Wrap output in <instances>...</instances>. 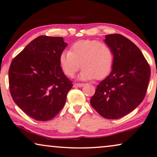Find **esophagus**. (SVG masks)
Returning a JSON list of instances; mask_svg holds the SVG:
<instances>
[{"instance_id": "obj_1", "label": "esophagus", "mask_w": 157, "mask_h": 157, "mask_svg": "<svg viewBox=\"0 0 157 157\" xmlns=\"http://www.w3.org/2000/svg\"><path fill=\"white\" fill-rule=\"evenodd\" d=\"M75 87H82L84 86V83H75Z\"/></svg>"}]
</instances>
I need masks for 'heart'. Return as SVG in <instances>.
<instances>
[{
  "instance_id": "b5f03b06",
  "label": "heart",
  "mask_w": 157,
  "mask_h": 157,
  "mask_svg": "<svg viewBox=\"0 0 157 157\" xmlns=\"http://www.w3.org/2000/svg\"><path fill=\"white\" fill-rule=\"evenodd\" d=\"M113 59V52L108 44L85 39L73 44L70 51L62 52L59 64L67 77L74 76L82 67L79 79L102 80L111 72Z\"/></svg>"
}]
</instances>
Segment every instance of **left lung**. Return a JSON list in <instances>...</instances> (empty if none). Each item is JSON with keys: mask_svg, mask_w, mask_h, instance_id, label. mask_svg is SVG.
<instances>
[{"mask_svg": "<svg viewBox=\"0 0 157 157\" xmlns=\"http://www.w3.org/2000/svg\"><path fill=\"white\" fill-rule=\"evenodd\" d=\"M114 59L112 71L96 87L90 105L103 118L118 119L133 111L147 93L151 70L136 45L119 33L105 36Z\"/></svg>", "mask_w": 157, "mask_h": 157, "instance_id": "8db88e82", "label": "left lung"}]
</instances>
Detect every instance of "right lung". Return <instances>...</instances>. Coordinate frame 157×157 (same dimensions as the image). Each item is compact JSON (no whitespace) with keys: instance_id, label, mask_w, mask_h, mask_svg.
I'll return each instance as SVG.
<instances>
[{"instance_id":"add662e5","label":"right lung","mask_w":157,"mask_h":157,"mask_svg":"<svg viewBox=\"0 0 157 157\" xmlns=\"http://www.w3.org/2000/svg\"><path fill=\"white\" fill-rule=\"evenodd\" d=\"M67 45L62 37L39 36L12 60L8 71L10 95L16 105L35 120L54 118L72 87L59 64Z\"/></svg>"}]
</instances>
